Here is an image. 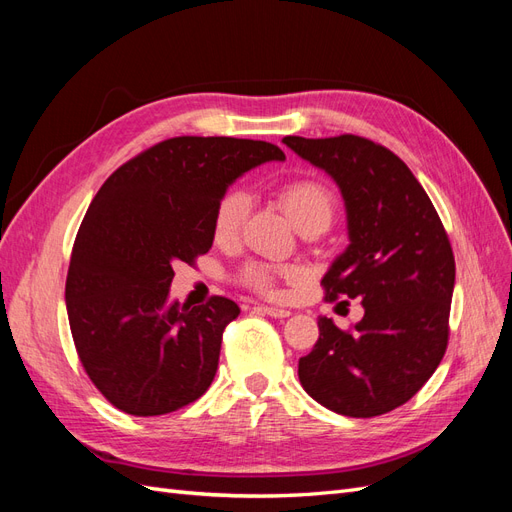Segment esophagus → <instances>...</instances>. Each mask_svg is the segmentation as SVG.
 Segmentation results:
<instances>
[{
    "label": "esophagus",
    "instance_id": "obj_1",
    "mask_svg": "<svg viewBox=\"0 0 512 512\" xmlns=\"http://www.w3.org/2000/svg\"><path fill=\"white\" fill-rule=\"evenodd\" d=\"M260 314H267V316H271V318H288L290 316V312L288 309H284V307H273V305H258L256 307Z\"/></svg>",
    "mask_w": 512,
    "mask_h": 512
}]
</instances>
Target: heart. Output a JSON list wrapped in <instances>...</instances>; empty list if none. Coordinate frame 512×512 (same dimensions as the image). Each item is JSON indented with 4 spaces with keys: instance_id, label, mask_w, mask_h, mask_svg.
I'll list each match as a JSON object with an SVG mask.
<instances>
[{
    "instance_id": "heart-1",
    "label": "heart",
    "mask_w": 512,
    "mask_h": 512,
    "mask_svg": "<svg viewBox=\"0 0 512 512\" xmlns=\"http://www.w3.org/2000/svg\"><path fill=\"white\" fill-rule=\"evenodd\" d=\"M277 200L284 209L286 218L292 222V226H299L305 220H324L331 222L335 213V196L327 188V185L316 179H294L284 183L280 192H277ZM250 211V196L243 190H230L226 192L218 207L213 213V235L220 243H228L235 239L241 226ZM297 271L288 267H275V265H262V262H254V265L245 267L243 282L258 290V292H275L277 282L282 280H294Z\"/></svg>"
}]
</instances>
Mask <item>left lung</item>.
<instances>
[{"label":"left lung","mask_w":512,"mask_h":512,"mask_svg":"<svg viewBox=\"0 0 512 512\" xmlns=\"http://www.w3.org/2000/svg\"><path fill=\"white\" fill-rule=\"evenodd\" d=\"M299 158L342 192L348 247L322 277L327 299H361L350 331L318 318L314 350L299 359L309 397L369 418L404 406L431 378L448 344L455 258L423 185L393 151L367 138L286 136Z\"/></svg>","instance_id":"1"}]
</instances>
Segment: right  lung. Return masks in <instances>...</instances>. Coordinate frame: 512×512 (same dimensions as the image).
Returning <instances> with one entry per match:
<instances>
[{"label": "right lung", "instance_id": "obj_1", "mask_svg": "<svg viewBox=\"0 0 512 512\" xmlns=\"http://www.w3.org/2000/svg\"><path fill=\"white\" fill-rule=\"evenodd\" d=\"M280 147L230 136L168 138L104 181L74 239L66 307L76 352L115 408L160 416L215 378L222 333L239 305L168 301L177 262L213 245V213L243 173L284 162Z\"/></svg>", "mask_w": 512, "mask_h": 512}]
</instances>
